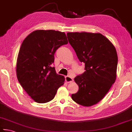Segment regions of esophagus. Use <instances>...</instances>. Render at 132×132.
Returning a JSON list of instances; mask_svg holds the SVG:
<instances>
[{
	"mask_svg": "<svg viewBox=\"0 0 132 132\" xmlns=\"http://www.w3.org/2000/svg\"><path fill=\"white\" fill-rule=\"evenodd\" d=\"M65 81H66L67 82L69 83V82H72V81H73V78L69 76H67L65 77Z\"/></svg>",
	"mask_w": 132,
	"mask_h": 132,
	"instance_id": "esophagus-1",
	"label": "esophagus"
}]
</instances>
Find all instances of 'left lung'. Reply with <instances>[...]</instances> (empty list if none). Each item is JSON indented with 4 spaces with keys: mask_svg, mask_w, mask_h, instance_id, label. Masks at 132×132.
Segmentation results:
<instances>
[{
    "mask_svg": "<svg viewBox=\"0 0 132 132\" xmlns=\"http://www.w3.org/2000/svg\"><path fill=\"white\" fill-rule=\"evenodd\" d=\"M67 36L79 61L85 64V70L74 78L79 88L71 98L81 106H93L104 97L116 81V48L100 33L69 32Z\"/></svg>",
    "mask_w": 132,
    "mask_h": 132,
    "instance_id": "1",
    "label": "left lung"
}]
</instances>
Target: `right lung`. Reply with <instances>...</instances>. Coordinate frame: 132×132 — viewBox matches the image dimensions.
<instances>
[{"label": "right lung", "mask_w": 132, "mask_h": 132, "mask_svg": "<svg viewBox=\"0 0 132 132\" xmlns=\"http://www.w3.org/2000/svg\"><path fill=\"white\" fill-rule=\"evenodd\" d=\"M68 43L65 33L54 30H35L23 41L16 62V76L36 102L51 101L64 84V77L56 74L52 65L56 50Z\"/></svg>", "instance_id": "1"}]
</instances>
